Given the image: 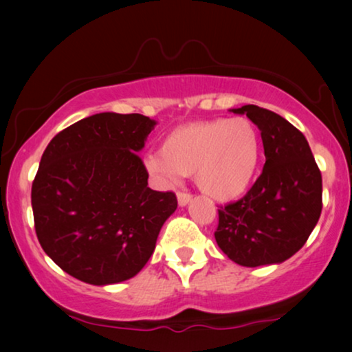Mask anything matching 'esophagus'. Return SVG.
Returning a JSON list of instances; mask_svg holds the SVG:
<instances>
[{
	"mask_svg": "<svg viewBox=\"0 0 352 352\" xmlns=\"http://www.w3.org/2000/svg\"><path fill=\"white\" fill-rule=\"evenodd\" d=\"M192 200V194L189 192H177V204L179 206H186Z\"/></svg>",
	"mask_w": 352,
	"mask_h": 352,
	"instance_id": "34e87169",
	"label": "esophagus"
}]
</instances>
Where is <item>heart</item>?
Wrapping results in <instances>:
<instances>
[{
  "label": "heart",
  "instance_id": "obj_1",
  "mask_svg": "<svg viewBox=\"0 0 352 352\" xmlns=\"http://www.w3.org/2000/svg\"><path fill=\"white\" fill-rule=\"evenodd\" d=\"M261 162V134L248 118H214L182 124L163 139L147 170L165 181L192 175L201 192L228 201L248 189Z\"/></svg>",
  "mask_w": 352,
  "mask_h": 352
}]
</instances>
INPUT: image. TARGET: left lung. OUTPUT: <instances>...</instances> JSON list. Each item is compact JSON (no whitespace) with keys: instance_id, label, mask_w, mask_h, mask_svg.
<instances>
[{"instance_id":"1","label":"left lung","mask_w":352,"mask_h":352,"mask_svg":"<svg viewBox=\"0 0 352 352\" xmlns=\"http://www.w3.org/2000/svg\"><path fill=\"white\" fill-rule=\"evenodd\" d=\"M232 112L247 113L259 128L266 163L242 199L219 206L216 243L240 266L282 263L320 218V170L305 134L280 115L252 104Z\"/></svg>"}]
</instances>
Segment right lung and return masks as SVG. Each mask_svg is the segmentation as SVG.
<instances>
[{"mask_svg":"<svg viewBox=\"0 0 352 352\" xmlns=\"http://www.w3.org/2000/svg\"><path fill=\"white\" fill-rule=\"evenodd\" d=\"M155 122L104 112L57 133L32 184L35 232L45 253L91 285L128 280L146 266L175 192L152 190L138 152Z\"/></svg>","mask_w":352,"mask_h":352,"instance_id":"add662e5","label":"right lung"}]
</instances>
